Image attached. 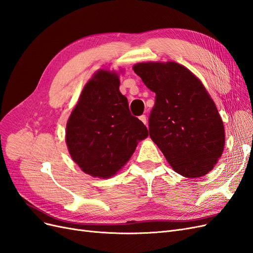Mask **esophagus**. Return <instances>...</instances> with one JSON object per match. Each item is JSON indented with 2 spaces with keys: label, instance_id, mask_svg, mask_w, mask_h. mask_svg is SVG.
<instances>
[{
  "label": "esophagus",
  "instance_id": "esophagus-1",
  "mask_svg": "<svg viewBox=\"0 0 253 253\" xmlns=\"http://www.w3.org/2000/svg\"><path fill=\"white\" fill-rule=\"evenodd\" d=\"M139 119L143 122L145 126H148V119H147V117H145V115H142V116L139 117Z\"/></svg>",
  "mask_w": 253,
  "mask_h": 253
}]
</instances>
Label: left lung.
<instances>
[{"label":"left lung","mask_w":253,"mask_h":253,"mask_svg":"<svg viewBox=\"0 0 253 253\" xmlns=\"http://www.w3.org/2000/svg\"><path fill=\"white\" fill-rule=\"evenodd\" d=\"M156 94L149 131L172 169L185 177L208 174L225 148V127L203 82L179 63L141 62L133 66Z\"/></svg>","instance_id":"8db88e82"}]
</instances>
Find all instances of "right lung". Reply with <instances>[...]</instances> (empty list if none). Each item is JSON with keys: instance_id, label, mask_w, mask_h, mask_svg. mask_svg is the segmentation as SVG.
<instances>
[{"instance_id": "obj_1", "label": "right lung", "mask_w": 253, "mask_h": 253, "mask_svg": "<svg viewBox=\"0 0 253 253\" xmlns=\"http://www.w3.org/2000/svg\"><path fill=\"white\" fill-rule=\"evenodd\" d=\"M119 72L100 68L84 85L67 119L65 142L74 162L93 177L110 178L149 136L119 90Z\"/></svg>"}]
</instances>
